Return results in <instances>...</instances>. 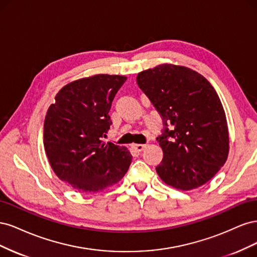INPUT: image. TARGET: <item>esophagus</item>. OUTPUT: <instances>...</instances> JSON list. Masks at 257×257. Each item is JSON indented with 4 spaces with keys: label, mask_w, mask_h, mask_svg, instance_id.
I'll return each instance as SVG.
<instances>
[{
    "label": "esophagus",
    "mask_w": 257,
    "mask_h": 257,
    "mask_svg": "<svg viewBox=\"0 0 257 257\" xmlns=\"http://www.w3.org/2000/svg\"><path fill=\"white\" fill-rule=\"evenodd\" d=\"M132 147H133V149H134L135 151H137V152H142L143 150H145V149H146L147 145H142V144H135V145H133V146H132Z\"/></svg>",
    "instance_id": "1"
}]
</instances>
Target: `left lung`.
Masks as SVG:
<instances>
[{
  "label": "left lung",
  "mask_w": 257,
  "mask_h": 257,
  "mask_svg": "<svg viewBox=\"0 0 257 257\" xmlns=\"http://www.w3.org/2000/svg\"><path fill=\"white\" fill-rule=\"evenodd\" d=\"M137 84L160 113L157 141L163 160L157 173L182 191L196 189L225 164L229 139L226 116L210 82L184 66L162 64L137 75Z\"/></svg>",
  "instance_id": "left-lung-1"
}]
</instances>
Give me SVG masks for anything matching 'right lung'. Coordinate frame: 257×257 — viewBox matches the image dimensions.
Instances as JSON below:
<instances>
[{
	"label": "right lung",
	"instance_id": "obj_1",
	"mask_svg": "<svg viewBox=\"0 0 257 257\" xmlns=\"http://www.w3.org/2000/svg\"><path fill=\"white\" fill-rule=\"evenodd\" d=\"M125 76L95 75L73 81L56 95L44 123V146L62 181L84 193L119 182L132 155L125 147L103 142L112 124L108 114Z\"/></svg>",
	"mask_w": 257,
	"mask_h": 257
}]
</instances>
